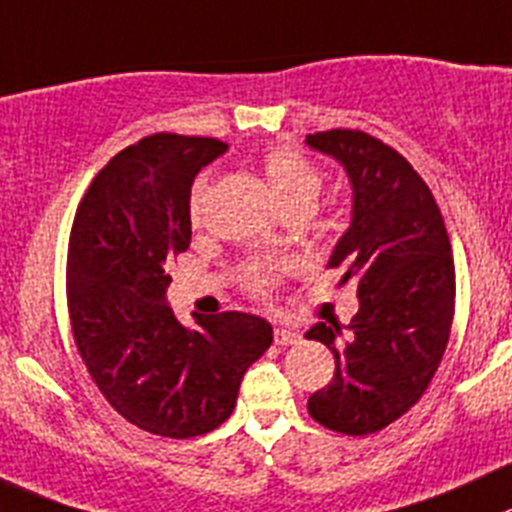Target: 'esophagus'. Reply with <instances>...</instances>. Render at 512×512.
<instances>
[{
    "mask_svg": "<svg viewBox=\"0 0 512 512\" xmlns=\"http://www.w3.org/2000/svg\"><path fill=\"white\" fill-rule=\"evenodd\" d=\"M298 341H300L298 331H290V328H283V326L275 328V343H278V346H293V343Z\"/></svg>",
    "mask_w": 512,
    "mask_h": 512,
    "instance_id": "34e87169",
    "label": "esophagus"
}]
</instances>
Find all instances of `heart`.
I'll list each match as a JSON object with an SVG mask.
<instances>
[{
    "instance_id": "b5f03b06",
    "label": "heart",
    "mask_w": 512,
    "mask_h": 512,
    "mask_svg": "<svg viewBox=\"0 0 512 512\" xmlns=\"http://www.w3.org/2000/svg\"><path fill=\"white\" fill-rule=\"evenodd\" d=\"M262 171L267 176L272 197L278 202L280 209L285 207H310L313 209L315 197L321 191V176L315 171V166L305 159L303 154L293 151L288 146L270 148L262 156ZM204 197V181H199L191 191V217L199 214V204ZM275 280L272 270H252L247 275V288L252 293H265Z\"/></svg>"
}]
</instances>
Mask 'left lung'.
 I'll return each mask as SVG.
<instances>
[{"instance_id": "obj_1", "label": "left lung", "mask_w": 512, "mask_h": 512, "mask_svg": "<svg viewBox=\"0 0 512 512\" xmlns=\"http://www.w3.org/2000/svg\"><path fill=\"white\" fill-rule=\"evenodd\" d=\"M305 143L348 176L351 224L328 267L343 272L341 285L358 283L346 331L315 323L305 333L336 358L331 384L310 396L308 412L333 432L361 437L389 427L427 391L450 341L455 262L432 191L399 151L348 128Z\"/></svg>"}]
</instances>
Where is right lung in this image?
I'll use <instances>...</instances> for the list:
<instances>
[{
  "instance_id": "obj_1",
  "label": "right lung",
  "mask_w": 512,
  "mask_h": 512,
  "mask_svg": "<svg viewBox=\"0 0 512 512\" xmlns=\"http://www.w3.org/2000/svg\"><path fill=\"white\" fill-rule=\"evenodd\" d=\"M224 151L217 138H141L100 169L70 232L80 356L105 401L161 437H197L229 419L242 376L272 343L260 315H194L197 326L186 328L166 303V265L191 242L194 176Z\"/></svg>"
}]
</instances>
